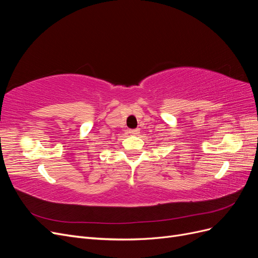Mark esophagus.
<instances>
[{
	"mask_svg": "<svg viewBox=\"0 0 258 258\" xmlns=\"http://www.w3.org/2000/svg\"><path fill=\"white\" fill-rule=\"evenodd\" d=\"M129 134L130 135H132V136H137V135H139L140 134V129H131V130H129Z\"/></svg>",
	"mask_w": 258,
	"mask_h": 258,
	"instance_id": "34e87169",
	"label": "esophagus"
}]
</instances>
